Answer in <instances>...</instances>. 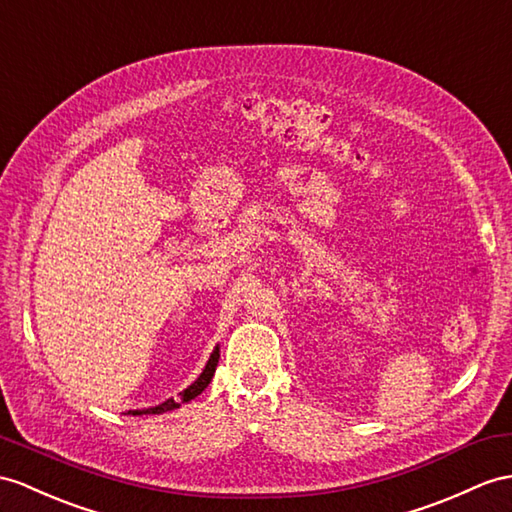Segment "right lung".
Instances as JSON below:
<instances>
[{
	"mask_svg": "<svg viewBox=\"0 0 512 512\" xmlns=\"http://www.w3.org/2000/svg\"><path fill=\"white\" fill-rule=\"evenodd\" d=\"M217 363H219V347H215V352L210 354V358H208V363H206V367H204V371L199 373V378L189 386V389H184L182 393H180V397L178 400H173V397H169L167 402H162V404H158V406H154V408H143V410H130L128 415H162V413H167V410H176V408H180L184 402H191V400H195V397L202 393L206 386L210 384V380H213V376H215V369H217Z\"/></svg>",
	"mask_w": 512,
	"mask_h": 512,
	"instance_id": "add662e5",
	"label": "right lung"
}]
</instances>
